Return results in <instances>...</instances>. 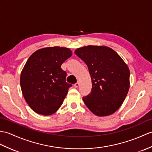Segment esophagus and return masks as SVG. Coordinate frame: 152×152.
Returning a JSON list of instances; mask_svg holds the SVG:
<instances>
[{"label":"esophagus","instance_id":"34e87169","mask_svg":"<svg viewBox=\"0 0 152 152\" xmlns=\"http://www.w3.org/2000/svg\"><path fill=\"white\" fill-rule=\"evenodd\" d=\"M79 84H80V83H79V82H77V83H76L75 85H74V86H75V87H76V88H77V87L79 86Z\"/></svg>","mask_w":152,"mask_h":152}]
</instances>
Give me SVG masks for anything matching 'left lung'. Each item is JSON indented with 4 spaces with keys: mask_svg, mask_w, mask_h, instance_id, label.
Here are the masks:
<instances>
[{
    "mask_svg": "<svg viewBox=\"0 0 152 152\" xmlns=\"http://www.w3.org/2000/svg\"><path fill=\"white\" fill-rule=\"evenodd\" d=\"M75 53L88 66L92 81L91 92L83 100L97 116L117 111L129 89V70L117 53L105 46L89 45Z\"/></svg>",
    "mask_w": 152,
    "mask_h": 152,
    "instance_id": "obj_1",
    "label": "left lung"
}]
</instances>
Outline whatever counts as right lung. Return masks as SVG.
<instances>
[{
	"mask_svg": "<svg viewBox=\"0 0 152 152\" xmlns=\"http://www.w3.org/2000/svg\"><path fill=\"white\" fill-rule=\"evenodd\" d=\"M72 56L65 47L41 48L28 58L21 72V91L34 111L50 115L58 110L71 84L66 82V72L61 66Z\"/></svg>",
	"mask_w": 152,
	"mask_h": 152,
	"instance_id": "1",
	"label": "right lung"
}]
</instances>
